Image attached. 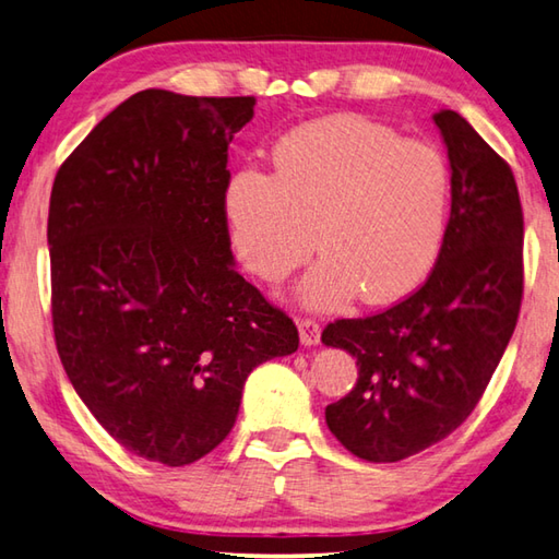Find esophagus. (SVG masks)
Returning <instances> with one entry per match:
<instances>
[{
  "label": "esophagus",
  "mask_w": 559,
  "mask_h": 559,
  "mask_svg": "<svg viewBox=\"0 0 559 559\" xmlns=\"http://www.w3.org/2000/svg\"><path fill=\"white\" fill-rule=\"evenodd\" d=\"M299 338L304 345L321 343V325L316 319H299Z\"/></svg>",
  "instance_id": "1"
}]
</instances>
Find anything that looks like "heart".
<instances>
[{
    "mask_svg": "<svg viewBox=\"0 0 559 559\" xmlns=\"http://www.w3.org/2000/svg\"><path fill=\"white\" fill-rule=\"evenodd\" d=\"M272 165V175L238 170L224 194L230 243L255 277H289L316 240L323 258L301 299L333 309L357 292L367 304L396 301L433 270L452 194L438 145L365 116H329L282 135Z\"/></svg>",
    "mask_w": 559,
    "mask_h": 559,
    "instance_id": "obj_1",
    "label": "heart"
}]
</instances>
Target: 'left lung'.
<instances>
[{"instance_id": "1", "label": "left lung", "mask_w": 559, "mask_h": 559, "mask_svg": "<svg viewBox=\"0 0 559 559\" xmlns=\"http://www.w3.org/2000/svg\"><path fill=\"white\" fill-rule=\"evenodd\" d=\"M433 119L452 167L438 262L394 307L321 333L357 360V384L325 406V424L367 462L411 457L465 424L521 311L523 209L511 167L457 111Z\"/></svg>"}]
</instances>
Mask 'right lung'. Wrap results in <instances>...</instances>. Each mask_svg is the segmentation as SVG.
<instances>
[{
    "label": "right lung",
    "mask_w": 559,
    "mask_h": 559,
    "mask_svg": "<svg viewBox=\"0 0 559 559\" xmlns=\"http://www.w3.org/2000/svg\"><path fill=\"white\" fill-rule=\"evenodd\" d=\"M255 97L143 90L60 165L48 209L60 362L133 455L192 465L236 424L248 374L299 331L234 270L228 143Z\"/></svg>",
    "instance_id": "add662e5"
}]
</instances>
